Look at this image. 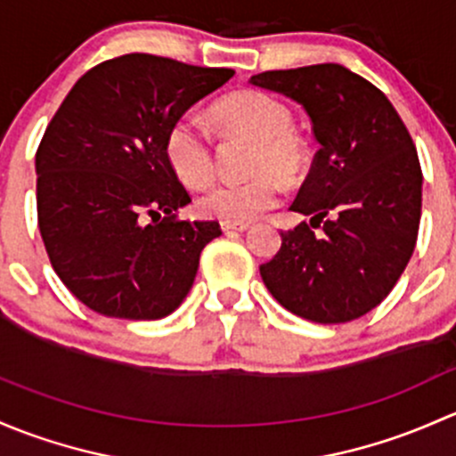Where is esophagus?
Returning a JSON list of instances; mask_svg holds the SVG:
<instances>
[{
    "instance_id": "34e87169",
    "label": "esophagus",
    "mask_w": 456,
    "mask_h": 456,
    "mask_svg": "<svg viewBox=\"0 0 456 456\" xmlns=\"http://www.w3.org/2000/svg\"><path fill=\"white\" fill-rule=\"evenodd\" d=\"M222 230L224 232H243V230H248V224H224L222 222Z\"/></svg>"
}]
</instances>
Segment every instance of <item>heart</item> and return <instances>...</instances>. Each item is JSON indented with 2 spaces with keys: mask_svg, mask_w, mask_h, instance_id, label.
Masks as SVG:
<instances>
[{
  "mask_svg": "<svg viewBox=\"0 0 456 456\" xmlns=\"http://www.w3.org/2000/svg\"><path fill=\"white\" fill-rule=\"evenodd\" d=\"M215 120L243 138L255 140L246 182H219L197 200V210L224 224H250L274 208L281 183L294 184L309 164L307 142L292 129L288 105L263 92H239L213 110ZM164 156L184 184L204 186L213 177V149L206 131L193 118H177L164 135Z\"/></svg>",
  "mask_w": 456,
  "mask_h": 456,
  "instance_id": "heart-1",
  "label": "heart"
}]
</instances>
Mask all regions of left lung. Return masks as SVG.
<instances>
[{
    "label": "left lung",
    "mask_w": 456,
    "mask_h": 456,
    "mask_svg": "<svg viewBox=\"0 0 456 456\" xmlns=\"http://www.w3.org/2000/svg\"><path fill=\"white\" fill-rule=\"evenodd\" d=\"M250 83L298 102L321 144L292 204L312 219L281 232L279 255L259 267L263 283L305 321H355L388 297L415 250L421 168L411 134L391 101L345 65L274 69Z\"/></svg>",
    "instance_id": "left-lung-1"
}]
</instances>
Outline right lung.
I'll list each match as a JSON object with an SVG mask.
<instances>
[{"label":"right lung","mask_w":456,"mask_h":456,"mask_svg":"<svg viewBox=\"0 0 456 456\" xmlns=\"http://www.w3.org/2000/svg\"><path fill=\"white\" fill-rule=\"evenodd\" d=\"M232 77L125 54L83 74L61 102L35 158L39 230L59 279L96 314L158 321L193 288L201 250L222 228L175 219L191 197L164 135Z\"/></svg>","instance_id":"add662e5"}]
</instances>
